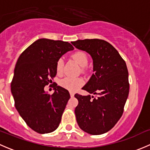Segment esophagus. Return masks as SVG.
Returning a JSON list of instances; mask_svg holds the SVG:
<instances>
[{
    "label": "esophagus",
    "instance_id": "obj_1",
    "mask_svg": "<svg viewBox=\"0 0 150 150\" xmlns=\"http://www.w3.org/2000/svg\"><path fill=\"white\" fill-rule=\"evenodd\" d=\"M69 94H70V96H71V97H73L74 95H75V93H74V92L70 91V92H69Z\"/></svg>",
    "mask_w": 150,
    "mask_h": 150
}]
</instances>
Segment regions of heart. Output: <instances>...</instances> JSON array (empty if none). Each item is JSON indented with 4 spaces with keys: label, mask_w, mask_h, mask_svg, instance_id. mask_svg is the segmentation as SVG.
Segmentation results:
<instances>
[{
    "label": "heart",
    "mask_w": 150,
    "mask_h": 150,
    "mask_svg": "<svg viewBox=\"0 0 150 150\" xmlns=\"http://www.w3.org/2000/svg\"><path fill=\"white\" fill-rule=\"evenodd\" d=\"M71 57L81 67H85L88 65V57L84 51H76L71 55ZM63 67H64V60L62 58H59L56 63V71L58 75H61L62 73ZM83 83V80L81 78H64L59 82V85L62 87L72 91L78 90Z\"/></svg>",
    "instance_id": "1"
}]
</instances>
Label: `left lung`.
Here are the masks:
<instances>
[{
  "label": "left lung",
  "mask_w": 150,
  "mask_h": 150,
  "mask_svg": "<svg viewBox=\"0 0 150 150\" xmlns=\"http://www.w3.org/2000/svg\"><path fill=\"white\" fill-rule=\"evenodd\" d=\"M91 56L93 74L83 89L97 97L75 93V107L80 128L88 134L100 135L110 131L121 117L129 93L128 72L118 51L102 39L71 42Z\"/></svg>",
  "instance_id": "obj_1"
}]
</instances>
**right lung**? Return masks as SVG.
<instances>
[{"label":"right lung","instance_id":"add662e5","mask_svg":"<svg viewBox=\"0 0 150 150\" xmlns=\"http://www.w3.org/2000/svg\"><path fill=\"white\" fill-rule=\"evenodd\" d=\"M73 49L68 42L38 39L16 62L11 84L14 105L27 125L35 132L48 134L59 125L70 98L69 91L55 84L54 93L50 95L45 92L44 87L51 83L57 75V60Z\"/></svg>","mask_w":150,"mask_h":150}]
</instances>
